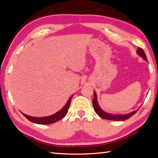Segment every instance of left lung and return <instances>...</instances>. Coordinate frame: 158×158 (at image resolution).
<instances>
[{
    "instance_id": "1",
    "label": "left lung",
    "mask_w": 158,
    "mask_h": 158,
    "mask_svg": "<svg viewBox=\"0 0 158 158\" xmlns=\"http://www.w3.org/2000/svg\"><path fill=\"white\" fill-rule=\"evenodd\" d=\"M137 53V54L139 56H140L144 60L148 61L147 60V58L145 53H144L143 50L141 49V48H138ZM93 107H94L95 111L99 116L102 118L110 120V121H125V120L130 118L131 116H132L133 115L137 113V111H138L137 109V110L134 111L132 112H130V113L126 114H112L107 113V112L102 110V109L100 108V106H99L98 100H97V95H96V93L95 91H94V98H93Z\"/></svg>"
}]
</instances>
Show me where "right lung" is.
<instances>
[{"instance_id":"right-lung-1","label":"right lung","mask_w":158,"mask_h":158,"mask_svg":"<svg viewBox=\"0 0 158 158\" xmlns=\"http://www.w3.org/2000/svg\"><path fill=\"white\" fill-rule=\"evenodd\" d=\"M73 95H72L70 98H69V100L67 102L65 105L63 106V107L60 109V111H58L56 113L54 114L51 115L49 116H45V117H33L28 116L25 114L22 113V114L29 121L34 123H37V124H52L54 123L60 121V119H62L63 118L66 116L67 113L68 111V109L69 107V105H70L71 100L73 98Z\"/></svg>"}]
</instances>
